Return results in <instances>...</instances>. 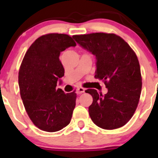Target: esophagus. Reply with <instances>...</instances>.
Instances as JSON below:
<instances>
[{
    "instance_id": "1",
    "label": "esophagus",
    "mask_w": 158,
    "mask_h": 158,
    "mask_svg": "<svg viewBox=\"0 0 158 158\" xmlns=\"http://www.w3.org/2000/svg\"><path fill=\"white\" fill-rule=\"evenodd\" d=\"M85 92V89L82 88V87H78L76 89V93L77 94H81V93H83Z\"/></svg>"
}]
</instances>
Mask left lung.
I'll use <instances>...</instances> for the list:
<instances>
[{
  "mask_svg": "<svg viewBox=\"0 0 158 158\" xmlns=\"http://www.w3.org/2000/svg\"><path fill=\"white\" fill-rule=\"evenodd\" d=\"M77 44L96 59L95 79L103 80L108 92L102 95L95 89L85 92L93 98L89 112L92 122L107 130L124 126L131 118L141 95L139 62L130 46L114 33L75 35Z\"/></svg>",
  "mask_w": 158,
  "mask_h": 158,
  "instance_id": "8db88e82",
  "label": "left lung"
}]
</instances>
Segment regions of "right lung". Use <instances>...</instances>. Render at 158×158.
<instances>
[{"instance_id":"1","label":"right lung","mask_w":158,"mask_h":158,"mask_svg":"<svg viewBox=\"0 0 158 158\" xmlns=\"http://www.w3.org/2000/svg\"><path fill=\"white\" fill-rule=\"evenodd\" d=\"M76 45L69 35H44L30 46L22 61L18 76L20 96L33 123L45 131H58L71 121L76 93L65 94L56 87L64 76L60 52Z\"/></svg>"}]
</instances>
